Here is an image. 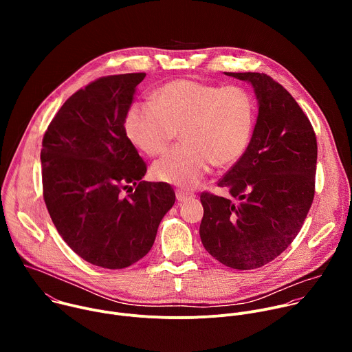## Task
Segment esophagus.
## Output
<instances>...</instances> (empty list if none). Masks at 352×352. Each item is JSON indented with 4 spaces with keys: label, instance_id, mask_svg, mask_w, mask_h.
I'll return each mask as SVG.
<instances>
[{
    "label": "esophagus",
    "instance_id": "esophagus-1",
    "mask_svg": "<svg viewBox=\"0 0 352 352\" xmlns=\"http://www.w3.org/2000/svg\"><path fill=\"white\" fill-rule=\"evenodd\" d=\"M175 196H177L178 202H181V204H185V202H188V200L195 199V195H193V193L185 192V190H182V189H178V190L175 192Z\"/></svg>",
    "mask_w": 352,
    "mask_h": 352
}]
</instances>
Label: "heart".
I'll list each match as a JSON object with an SVG mask.
<instances>
[{"mask_svg": "<svg viewBox=\"0 0 352 352\" xmlns=\"http://www.w3.org/2000/svg\"><path fill=\"white\" fill-rule=\"evenodd\" d=\"M155 100L129 109V139L147 156L163 153L178 132L184 144L152 166L153 179L193 188L212 164L232 166L246 152L256 122L255 98L246 89L177 79L160 87Z\"/></svg>", "mask_w": 352, "mask_h": 352, "instance_id": "1", "label": "heart"}]
</instances>
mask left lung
<instances>
[{"label": "left lung", "instance_id": "obj_1", "mask_svg": "<svg viewBox=\"0 0 352 352\" xmlns=\"http://www.w3.org/2000/svg\"><path fill=\"white\" fill-rule=\"evenodd\" d=\"M224 74L254 87L258 118L246 152L217 184L238 204L202 193L199 234L214 259L250 270L276 259L302 227L315 195L318 143L280 83L258 72Z\"/></svg>", "mask_w": 352, "mask_h": 352}]
</instances>
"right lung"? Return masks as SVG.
Returning a JSON list of instances; mask_svg holds the SVG:
<instances>
[{"instance_id": "1", "label": "right lung", "mask_w": 352, "mask_h": 352, "mask_svg": "<svg viewBox=\"0 0 352 352\" xmlns=\"http://www.w3.org/2000/svg\"><path fill=\"white\" fill-rule=\"evenodd\" d=\"M144 76L111 75L78 90L43 138V195L50 217L76 255L104 269H124L147 255L175 202L168 184L142 181L146 164L125 131Z\"/></svg>"}]
</instances>
